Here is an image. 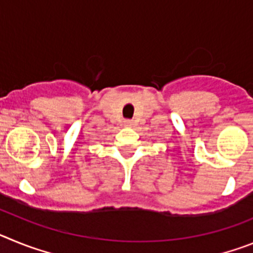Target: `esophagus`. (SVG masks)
Returning <instances> with one entry per match:
<instances>
[{
  "mask_svg": "<svg viewBox=\"0 0 253 253\" xmlns=\"http://www.w3.org/2000/svg\"><path fill=\"white\" fill-rule=\"evenodd\" d=\"M124 125H125V126H128V128H129V126H133L134 122H133V120H125Z\"/></svg>",
  "mask_w": 253,
  "mask_h": 253,
  "instance_id": "obj_1",
  "label": "esophagus"
}]
</instances>
